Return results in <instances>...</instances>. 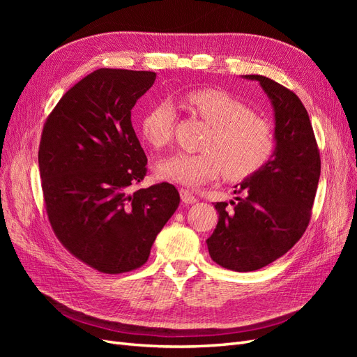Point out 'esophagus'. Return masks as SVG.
Listing matches in <instances>:
<instances>
[{
  "mask_svg": "<svg viewBox=\"0 0 357 357\" xmlns=\"http://www.w3.org/2000/svg\"><path fill=\"white\" fill-rule=\"evenodd\" d=\"M180 197H181V201L185 202V204H195V202H198V198L193 195V193L190 192V190H188V189H180Z\"/></svg>",
  "mask_w": 357,
  "mask_h": 357,
  "instance_id": "1",
  "label": "esophagus"
}]
</instances>
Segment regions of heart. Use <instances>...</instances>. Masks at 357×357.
Segmentation results:
<instances>
[{
    "instance_id": "1",
    "label": "heart",
    "mask_w": 357,
    "mask_h": 357,
    "mask_svg": "<svg viewBox=\"0 0 357 357\" xmlns=\"http://www.w3.org/2000/svg\"><path fill=\"white\" fill-rule=\"evenodd\" d=\"M185 101L210 125V131L201 144L202 152H178L160 160L156 167L159 178L197 188L225 171L229 180H243L261 169L273 156V126L231 93L202 88L188 92ZM174 119L176 109L168 100L150 107L139 122L144 142L155 149L165 147L171 139Z\"/></svg>"
}]
</instances>
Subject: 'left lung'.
<instances>
[{"label": "left lung", "mask_w": 357, "mask_h": 357, "mask_svg": "<svg viewBox=\"0 0 357 357\" xmlns=\"http://www.w3.org/2000/svg\"><path fill=\"white\" fill-rule=\"evenodd\" d=\"M256 80L274 112L275 149L266 164L235 186L238 195L214 205L219 222L207 240L215 264L238 273L277 261L305 232L320 178V155L310 116L298 96L264 75Z\"/></svg>", "instance_id": "obj_1"}]
</instances>
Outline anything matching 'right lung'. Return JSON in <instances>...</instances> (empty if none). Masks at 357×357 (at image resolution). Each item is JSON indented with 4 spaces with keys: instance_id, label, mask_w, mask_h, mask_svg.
<instances>
[{
    "instance_id": "right-lung-1",
    "label": "right lung",
    "mask_w": 357,
    "mask_h": 357,
    "mask_svg": "<svg viewBox=\"0 0 357 357\" xmlns=\"http://www.w3.org/2000/svg\"><path fill=\"white\" fill-rule=\"evenodd\" d=\"M156 73L101 68L62 96L43 128L38 168L49 222L63 247L105 274L147 262L177 210L169 183L131 192L147 158L131 122Z\"/></svg>"
}]
</instances>
